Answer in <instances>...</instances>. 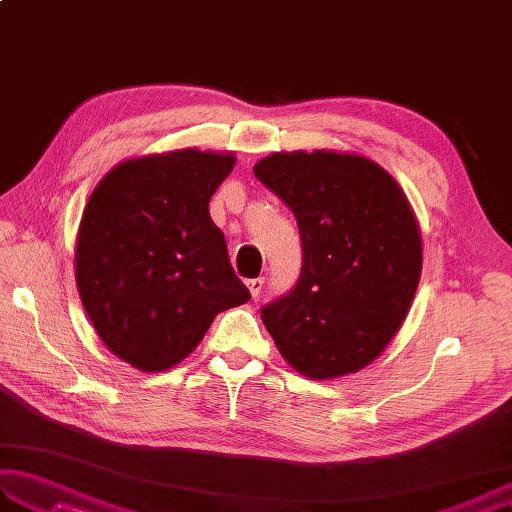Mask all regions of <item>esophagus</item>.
<instances>
[{"label": "esophagus", "instance_id": "34e87169", "mask_svg": "<svg viewBox=\"0 0 512 512\" xmlns=\"http://www.w3.org/2000/svg\"><path fill=\"white\" fill-rule=\"evenodd\" d=\"M246 286H248V290H250V295H253V299H257L259 295H262V290H264V277L248 279Z\"/></svg>", "mask_w": 512, "mask_h": 512}]
</instances>
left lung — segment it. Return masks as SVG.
Instances as JSON below:
<instances>
[{"label":"left lung","instance_id":"obj_1","mask_svg":"<svg viewBox=\"0 0 512 512\" xmlns=\"http://www.w3.org/2000/svg\"><path fill=\"white\" fill-rule=\"evenodd\" d=\"M253 171L290 206L301 237L297 284L262 308L281 356L310 378L372 363L420 281V231L405 193L376 162L336 151L273 154Z\"/></svg>","mask_w":512,"mask_h":512}]
</instances>
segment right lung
<instances>
[{
    "label": "right lung",
    "mask_w": 512,
    "mask_h": 512,
    "mask_svg": "<svg viewBox=\"0 0 512 512\" xmlns=\"http://www.w3.org/2000/svg\"><path fill=\"white\" fill-rule=\"evenodd\" d=\"M233 167V154L180 149L123 162L90 195L76 286L101 341L136 369L180 363L217 314L250 299L209 213Z\"/></svg>",
    "instance_id": "1"
}]
</instances>
